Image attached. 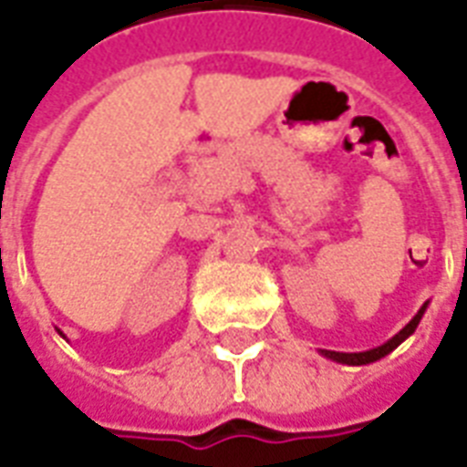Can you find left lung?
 Instances as JSON below:
<instances>
[{
  "label": "left lung",
  "instance_id": "left-lung-1",
  "mask_svg": "<svg viewBox=\"0 0 467 467\" xmlns=\"http://www.w3.org/2000/svg\"><path fill=\"white\" fill-rule=\"evenodd\" d=\"M426 306L429 304H423L421 308H419V313H416L414 318L409 320L407 326L397 333L394 337H389L387 343L382 345H377V348H372V350H365V352H336V350H318L323 358H328V360L333 362H340V365H369V362H377V360H382L384 355H389L394 348H400L404 340H407L411 333L416 330V326H419V320H421V316L426 313Z\"/></svg>",
  "mask_w": 467,
  "mask_h": 467
}]
</instances>
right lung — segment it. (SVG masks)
Here are the masks:
<instances>
[{
    "instance_id": "obj_1",
    "label": "right lung",
    "mask_w": 467,
    "mask_h": 467,
    "mask_svg": "<svg viewBox=\"0 0 467 467\" xmlns=\"http://www.w3.org/2000/svg\"><path fill=\"white\" fill-rule=\"evenodd\" d=\"M58 333H60V330H58ZM60 336H63V333H60ZM63 337H66V336H63Z\"/></svg>"
}]
</instances>
